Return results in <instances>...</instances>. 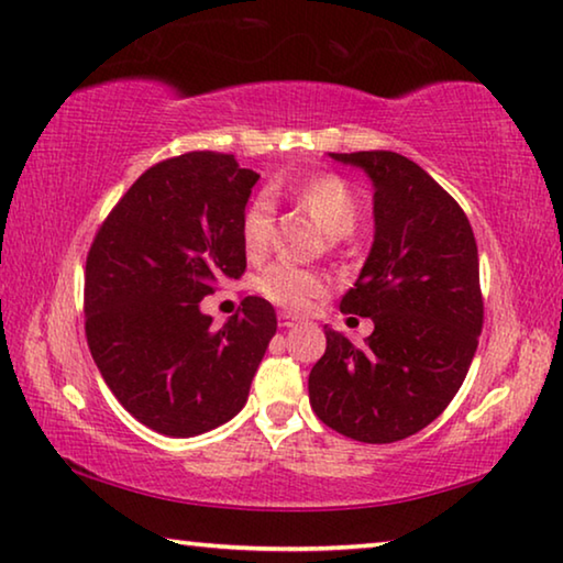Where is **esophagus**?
I'll use <instances>...</instances> for the list:
<instances>
[{
    "mask_svg": "<svg viewBox=\"0 0 563 563\" xmlns=\"http://www.w3.org/2000/svg\"><path fill=\"white\" fill-rule=\"evenodd\" d=\"M296 323H298V318H292V316H288V313H280V316H278V325H280V328H292Z\"/></svg>",
    "mask_w": 563,
    "mask_h": 563,
    "instance_id": "esophagus-1",
    "label": "esophagus"
}]
</instances>
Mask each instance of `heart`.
Here are the masks:
<instances>
[{
    "label": "heart",
    "instance_id": "1",
    "mask_svg": "<svg viewBox=\"0 0 563 563\" xmlns=\"http://www.w3.org/2000/svg\"><path fill=\"white\" fill-rule=\"evenodd\" d=\"M285 192L296 200L302 210L310 212L320 228L333 238L353 233L358 222V200L351 187L338 175H316L308 180L290 183ZM273 238V205L267 198H255L240 218V243L250 261H261L267 253ZM255 290L265 300L288 313H306L320 298H325L328 283L323 275L290 263H273L257 275Z\"/></svg>",
    "mask_w": 563,
    "mask_h": 563
}]
</instances>
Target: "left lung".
<instances>
[{
  "label": "left lung",
  "mask_w": 563,
  "mask_h": 563,
  "mask_svg": "<svg viewBox=\"0 0 563 563\" xmlns=\"http://www.w3.org/2000/svg\"><path fill=\"white\" fill-rule=\"evenodd\" d=\"M373 180L376 235L343 313L373 320L358 347L325 328V353L308 378L310 408L363 443L404 441L443 413L474 361L484 298L478 247L461 205L388 150L330 153Z\"/></svg>",
  "instance_id": "8db88e82"
}]
</instances>
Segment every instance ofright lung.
Masks as SVG:
<instances>
[{"instance_id": "add662e5", "label": "right lung", "mask_w": 563, "mask_h": 563, "mask_svg": "<svg viewBox=\"0 0 563 563\" xmlns=\"http://www.w3.org/2000/svg\"><path fill=\"white\" fill-rule=\"evenodd\" d=\"M257 173L185 153L142 173L97 230L85 265V335L114 398L142 426L190 439L230 421L278 318L257 296L222 328L200 310L245 273L240 218Z\"/></svg>"}]
</instances>
